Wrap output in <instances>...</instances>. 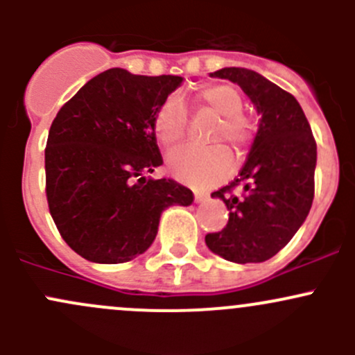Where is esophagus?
<instances>
[{"label": "esophagus", "instance_id": "obj_1", "mask_svg": "<svg viewBox=\"0 0 355 355\" xmlns=\"http://www.w3.org/2000/svg\"><path fill=\"white\" fill-rule=\"evenodd\" d=\"M194 198H196V200H198V202H202V200H206L207 198H209V194H207V192H204V191H196Z\"/></svg>", "mask_w": 355, "mask_h": 355}]
</instances>
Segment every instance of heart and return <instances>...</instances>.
<instances>
[{"instance_id": "heart-1", "label": "heart", "mask_w": 355, "mask_h": 355, "mask_svg": "<svg viewBox=\"0 0 355 355\" xmlns=\"http://www.w3.org/2000/svg\"><path fill=\"white\" fill-rule=\"evenodd\" d=\"M198 108L218 118V125L211 134V142H223L234 151H242L250 139V128L244 116V101L232 85H209L198 94ZM187 116L184 106L175 98L166 99L156 110L153 118V132L166 148H173L184 139ZM170 171L185 184L213 185L223 180L230 171V156L223 148L198 149L182 148L168 156Z\"/></svg>"}]
</instances>
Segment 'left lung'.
Here are the masks:
<instances>
[{
	"instance_id": "obj_1",
	"label": "left lung",
	"mask_w": 355,
	"mask_h": 355,
	"mask_svg": "<svg viewBox=\"0 0 355 355\" xmlns=\"http://www.w3.org/2000/svg\"><path fill=\"white\" fill-rule=\"evenodd\" d=\"M241 85L259 114L250 153L234 182L213 192L230 211L227 227L206 245L232 263H263L288 244L314 199L316 141L297 99L254 70L227 67L209 73ZM242 187L241 195L231 192Z\"/></svg>"
}]
</instances>
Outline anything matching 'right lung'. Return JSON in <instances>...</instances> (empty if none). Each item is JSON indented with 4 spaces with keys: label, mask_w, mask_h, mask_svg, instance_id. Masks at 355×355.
I'll list each match as a JSON object with an SVG mask.
<instances>
[{
    "label": "right lung",
    "mask_w": 355,
    "mask_h": 355,
    "mask_svg": "<svg viewBox=\"0 0 355 355\" xmlns=\"http://www.w3.org/2000/svg\"><path fill=\"white\" fill-rule=\"evenodd\" d=\"M177 75L110 68L62 106L44 151L49 213L78 256L118 264L155 242L168 206L194 194L171 178L146 177L163 164L153 118L182 84Z\"/></svg>",
    "instance_id": "obj_1"
}]
</instances>
